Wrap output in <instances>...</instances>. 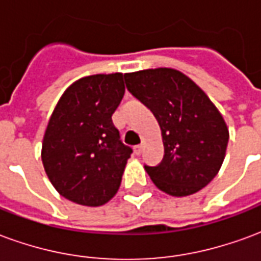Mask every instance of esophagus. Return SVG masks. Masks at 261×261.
Wrapping results in <instances>:
<instances>
[{"label":"esophagus","mask_w":261,"mask_h":261,"mask_svg":"<svg viewBox=\"0 0 261 261\" xmlns=\"http://www.w3.org/2000/svg\"><path fill=\"white\" fill-rule=\"evenodd\" d=\"M142 149H144V145L140 144V145H136V147H134V152H136V155H141Z\"/></svg>","instance_id":"34e87169"}]
</instances>
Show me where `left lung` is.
Listing matches in <instances>:
<instances>
[{
    "mask_svg": "<svg viewBox=\"0 0 261 261\" xmlns=\"http://www.w3.org/2000/svg\"><path fill=\"white\" fill-rule=\"evenodd\" d=\"M125 86L158 120L165 155L145 170L159 190L185 197L205 187L224 162L229 131L201 88L173 68L124 74Z\"/></svg>",
    "mask_w": 261,
    "mask_h": 261,
    "instance_id": "8db88e82",
    "label": "left lung"
}]
</instances>
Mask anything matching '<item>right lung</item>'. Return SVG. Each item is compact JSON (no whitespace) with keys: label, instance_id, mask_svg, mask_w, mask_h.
<instances>
[{"label":"right lung","instance_id":"right-lung-1","mask_svg":"<svg viewBox=\"0 0 261 261\" xmlns=\"http://www.w3.org/2000/svg\"><path fill=\"white\" fill-rule=\"evenodd\" d=\"M124 91L120 72L81 78L63 93L48 120L43 166L54 189L69 201L99 207L119 190L133 152L112 120Z\"/></svg>","mask_w":261,"mask_h":261}]
</instances>
